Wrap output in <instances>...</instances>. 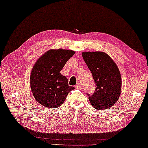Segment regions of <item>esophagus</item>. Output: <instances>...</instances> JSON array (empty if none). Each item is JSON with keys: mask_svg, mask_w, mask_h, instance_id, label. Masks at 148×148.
I'll use <instances>...</instances> for the list:
<instances>
[{"mask_svg": "<svg viewBox=\"0 0 148 148\" xmlns=\"http://www.w3.org/2000/svg\"><path fill=\"white\" fill-rule=\"evenodd\" d=\"M80 87H81V83H76V89H80Z\"/></svg>", "mask_w": 148, "mask_h": 148, "instance_id": "34e87169", "label": "esophagus"}]
</instances>
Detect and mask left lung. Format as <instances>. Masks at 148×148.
Masks as SVG:
<instances>
[{
  "label": "left lung",
  "instance_id": "8db88e82",
  "mask_svg": "<svg viewBox=\"0 0 148 148\" xmlns=\"http://www.w3.org/2000/svg\"><path fill=\"white\" fill-rule=\"evenodd\" d=\"M83 59L92 74L96 91L89 100L93 108L106 109L118 100L121 89V78L118 67L103 52H83Z\"/></svg>",
  "mask_w": 148,
  "mask_h": 148
}]
</instances>
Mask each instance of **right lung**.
Returning <instances> with one entry per match:
<instances>
[{"label": "right lung", "mask_w": 148, "mask_h": 148, "mask_svg": "<svg viewBox=\"0 0 148 148\" xmlns=\"http://www.w3.org/2000/svg\"><path fill=\"white\" fill-rule=\"evenodd\" d=\"M75 53L70 50H49L35 63L30 76V85L37 102L47 108L62 104L74 87L60 72Z\"/></svg>", "instance_id": "obj_1"}]
</instances>
